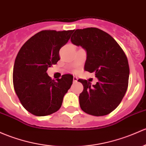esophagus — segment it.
I'll use <instances>...</instances> for the list:
<instances>
[{
	"instance_id": "34e87169",
	"label": "esophagus",
	"mask_w": 146,
	"mask_h": 146,
	"mask_svg": "<svg viewBox=\"0 0 146 146\" xmlns=\"http://www.w3.org/2000/svg\"><path fill=\"white\" fill-rule=\"evenodd\" d=\"M78 78L76 77V76H73V82H76L78 81Z\"/></svg>"
}]
</instances>
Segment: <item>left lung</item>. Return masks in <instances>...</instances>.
<instances>
[{
    "mask_svg": "<svg viewBox=\"0 0 146 146\" xmlns=\"http://www.w3.org/2000/svg\"><path fill=\"white\" fill-rule=\"evenodd\" d=\"M70 40L85 49V70L94 72L99 80L93 85L78 80L84 87L79 96L81 109L94 116L109 114L120 104L128 87L129 67L125 52L113 37L97 28L77 29Z\"/></svg>",
    "mask_w": 146,
    "mask_h": 146,
    "instance_id": "left-lung-1",
    "label": "left lung"
}]
</instances>
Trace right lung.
<instances>
[{
  "mask_svg": "<svg viewBox=\"0 0 146 146\" xmlns=\"http://www.w3.org/2000/svg\"><path fill=\"white\" fill-rule=\"evenodd\" d=\"M73 31H42L29 39L17 54L13 68V85L21 104L36 116L51 115L61 108L73 83V76L52 80L47 68L60 59L59 50Z\"/></svg>",
  "mask_w": 146,
  "mask_h": 146,
  "instance_id": "1",
  "label": "right lung"
}]
</instances>
